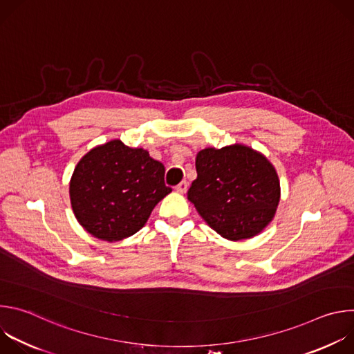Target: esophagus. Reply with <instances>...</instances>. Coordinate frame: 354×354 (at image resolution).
I'll use <instances>...</instances> for the list:
<instances>
[{"label": "esophagus", "mask_w": 354, "mask_h": 354, "mask_svg": "<svg viewBox=\"0 0 354 354\" xmlns=\"http://www.w3.org/2000/svg\"><path fill=\"white\" fill-rule=\"evenodd\" d=\"M176 190H178L179 193H185V192L187 190V182H186V180L179 182V183L176 185Z\"/></svg>", "instance_id": "34e87169"}]
</instances>
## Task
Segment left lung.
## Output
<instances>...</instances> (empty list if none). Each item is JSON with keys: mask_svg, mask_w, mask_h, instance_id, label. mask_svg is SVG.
<instances>
[{"mask_svg": "<svg viewBox=\"0 0 354 354\" xmlns=\"http://www.w3.org/2000/svg\"><path fill=\"white\" fill-rule=\"evenodd\" d=\"M196 171L187 198L221 236H255L273 220L280 182L261 153L241 144L206 148L196 157Z\"/></svg>", "mask_w": 354, "mask_h": 354, "instance_id": "1", "label": "left lung"}]
</instances>
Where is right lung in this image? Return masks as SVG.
<instances>
[{"mask_svg":"<svg viewBox=\"0 0 354 354\" xmlns=\"http://www.w3.org/2000/svg\"><path fill=\"white\" fill-rule=\"evenodd\" d=\"M165 167L120 140L99 145L77 164L70 198L78 223L93 236L120 241L136 234L171 193Z\"/></svg>","mask_w":354,"mask_h":354,"instance_id":"1","label":"right lung"}]
</instances>
